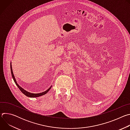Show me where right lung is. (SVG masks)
<instances>
[{
	"mask_svg": "<svg viewBox=\"0 0 130 130\" xmlns=\"http://www.w3.org/2000/svg\"><path fill=\"white\" fill-rule=\"evenodd\" d=\"M10 68H11V74H12V78L14 80V82L15 83L16 85L17 86V87L19 88V89H20V90L23 92V93L26 95V96L27 97H30V98H35V97H40L41 96H43V95H44L45 94H46L47 92L49 91V90L51 89L52 86H51L47 90H46V91H44V92H41V93H38V94H34V93H31V92H30L26 90H25L23 88H22V87H21L19 85H18L16 82V80L15 78V77L14 76V74H13V70H12V65H11V64H10Z\"/></svg>",
	"mask_w": 130,
	"mask_h": 130,
	"instance_id": "add662e5",
	"label": "right lung"
}]
</instances>
